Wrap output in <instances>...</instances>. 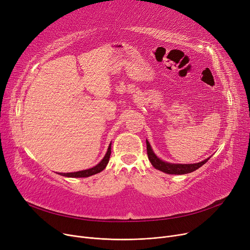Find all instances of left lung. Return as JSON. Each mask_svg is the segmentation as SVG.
Instances as JSON below:
<instances>
[{
    "label": "left lung",
    "instance_id": "obj_1",
    "mask_svg": "<svg viewBox=\"0 0 250 250\" xmlns=\"http://www.w3.org/2000/svg\"><path fill=\"white\" fill-rule=\"evenodd\" d=\"M147 144V154H148V158L151 162V164L154 166V168L160 170V171L167 173V174H175V175H181V174H187L190 173L194 170L199 169L201 166H203L208 159L209 157L204 161H201L199 163H192V164H178V163H169L166 161H163L160 159L159 157H157V155L154 153L150 143L148 140H146Z\"/></svg>",
    "mask_w": 250,
    "mask_h": 250
}]
</instances>
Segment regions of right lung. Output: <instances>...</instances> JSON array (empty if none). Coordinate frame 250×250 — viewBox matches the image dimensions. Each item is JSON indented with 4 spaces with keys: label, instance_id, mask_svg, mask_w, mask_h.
<instances>
[{
    "label": "right lung",
    "instance_id": "obj_1",
    "mask_svg": "<svg viewBox=\"0 0 250 250\" xmlns=\"http://www.w3.org/2000/svg\"><path fill=\"white\" fill-rule=\"evenodd\" d=\"M110 154H111V143L109 144L108 149L106 154L103 157V159L94 167L86 169V170H81V171H76V172H70V173H59L60 175L62 176H67V177H89L91 175L97 174L99 172H101L102 170H104V168L106 167V165L108 164L109 158H110Z\"/></svg>",
    "mask_w": 250,
    "mask_h": 250
}]
</instances>
